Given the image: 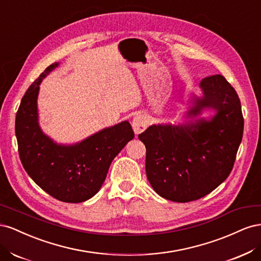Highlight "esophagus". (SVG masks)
<instances>
[{
	"label": "esophagus",
	"instance_id": "esophagus-1",
	"mask_svg": "<svg viewBox=\"0 0 261 261\" xmlns=\"http://www.w3.org/2000/svg\"><path fill=\"white\" fill-rule=\"evenodd\" d=\"M132 126H133V129H134V132H135V134L143 133L148 126L147 117L143 114H137L133 118Z\"/></svg>",
	"mask_w": 261,
	"mask_h": 261
}]
</instances>
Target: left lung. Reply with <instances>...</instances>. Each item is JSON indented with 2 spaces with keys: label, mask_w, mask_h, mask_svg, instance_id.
<instances>
[{
  "label": "left lung",
  "mask_w": 261,
  "mask_h": 261,
  "mask_svg": "<svg viewBox=\"0 0 261 261\" xmlns=\"http://www.w3.org/2000/svg\"><path fill=\"white\" fill-rule=\"evenodd\" d=\"M184 125H151L138 135L146 146V174L163 198L188 202L210 194L227 178L241 145L244 118L240 98L222 75L200 83ZM217 112L209 121L194 117L203 109ZM195 120H194L193 118Z\"/></svg>",
  "instance_id": "obj_1"
}]
</instances>
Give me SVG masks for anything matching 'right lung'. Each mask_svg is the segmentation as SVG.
Returning <instances> with one entry per match:
<instances>
[{"mask_svg": "<svg viewBox=\"0 0 261 261\" xmlns=\"http://www.w3.org/2000/svg\"><path fill=\"white\" fill-rule=\"evenodd\" d=\"M58 65L46 67L23 94L15 120L18 153L23 169L45 193L60 201L83 202L99 192L110 164L135 135L127 121L69 146L44 135L38 123L39 85Z\"/></svg>", "mask_w": 261, "mask_h": 261, "instance_id": "obj_1", "label": "right lung"}]
</instances>
